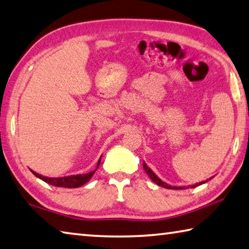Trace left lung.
<instances>
[{
  "mask_svg": "<svg viewBox=\"0 0 249 249\" xmlns=\"http://www.w3.org/2000/svg\"><path fill=\"white\" fill-rule=\"evenodd\" d=\"M143 168H144L145 172L147 173V176H148L149 178H151L153 182L156 183V184L159 185V186H162V187H165V189H170V190H185V189H189V187H191V189H194V187L199 186V185H201V184H204V183L208 182L209 180H212L213 178H213H209V179H207L206 181H201V182H199V183H196V184L189 185V186H171V185L167 184L166 182H163L161 179H159V178H158L156 175H155V172L152 170V169L146 165V162H145V161H143Z\"/></svg>",
  "mask_w": 249,
  "mask_h": 249,
  "instance_id": "obj_1",
  "label": "left lung"
}]
</instances>
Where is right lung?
<instances>
[{
  "mask_svg": "<svg viewBox=\"0 0 249 249\" xmlns=\"http://www.w3.org/2000/svg\"><path fill=\"white\" fill-rule=\"evenodd\" d=\"M101 159L102 156L100 157L97 161V166L96 169L98 168L101 163ZM95 169V170H96ZM95 170H93L91 172H88V173H84V175H73V176H68V177H60V178H49V177H43L39 175V173L35 172L34 170H31V172L34 173V175L41 179L42 181H44L46 183H49L51 185H54V186H57V187H68V189H74V187H80L83 184H86V183L91 179L92 176L94 175Z\"/></svg>",
  "mask_w": 249,
  "mask_h": 249,
  "instance_id": "1",
  "label": "right lung"
}]
</instances>
